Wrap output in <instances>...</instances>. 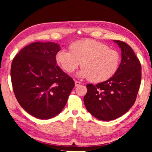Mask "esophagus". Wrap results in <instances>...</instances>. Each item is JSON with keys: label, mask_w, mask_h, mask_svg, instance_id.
I'll list each match as a JSON object with an SVG mask.
<instances>
[{"label": "esophagus", "mask_w": 152, "mask_h": 152, "mask_svg": "<svg viewBox=\"0 0 152 152\" xmlns=\"http://www.w3.org/2000/svg\"><path fill=\"white\" fill-rule=\"evenodd\" d=\"M80 84H81L80 82H79V81H75V86H79Z\"/></svg>", "instance_id": "1"}]
</instances>
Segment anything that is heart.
Segmentation results:
<instances>
[{
  "instance_id": "heart-1",
  "label": "heart",
  "mask_w": 152,
  "mask_h": 152,
  "mask_svg": "<svg viewBox=\"0 0 152 152\" xmlns=\"http://www.w3.org/2000/svg\"><path fill=\"white\" fill-rule=\"evenodd\" d=\"M69 50L70 51L61 50L56 56L58 65L68 74L74 72L81 62L82 68L79 76L89 78L93 82H102L112 78L119 68V51L103 43L82 39L72 43Z\"/></svg>"
}]
</instances>
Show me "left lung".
I'll list each match as a JSON object with an SVG mask.
<instances>
[{
    "label": "left lung",
    "instance_id": "left-lung-1",
    "mask_svg": "<svg viewBox=\"0 0 152 152\" xmlns=\"http://www.w3.org/2000/svg\"><path fill=\"white\" fill-rule=\"evenodd\" d=\"M121 50V62L117 72L107 81L86 85L84 97L88 111L96 119L111 121L127 113L135 103L141 80L140 61L127 43L114 40Z\"/></svg>",
    "mask_w": 152,
    "mask_h": 152
}]
</instances>
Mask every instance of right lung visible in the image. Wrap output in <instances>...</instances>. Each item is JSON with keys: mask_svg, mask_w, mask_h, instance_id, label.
I'll use <instances>...</instances> for the list:
<instances>
[{"mask_svg": "<svg viewBox=\"0 0 152 152\" xmlns=\"http://www.w3.org/2000/svg\"><path fill=\"white\" fill-rule=\"evenodd\" d=\"M60 45L35 42L15 56L11 68V82L18 102L32 116L48 119L65 107L75 85L70 76L56 64Z\"/></svg>", "mask_w": 152, "mask_h": 152, "instance_id": "add662e5", "label": "right lung"}]
</instances>
